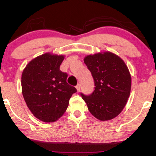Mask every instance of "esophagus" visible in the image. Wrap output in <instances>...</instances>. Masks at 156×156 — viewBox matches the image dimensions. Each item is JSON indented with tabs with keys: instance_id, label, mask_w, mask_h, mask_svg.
Wrapping results in <instances>:
<instances>
[{
	"instance_id": "esophagus-1",
	"label": "esophagus",
	"mask_w": 156,
	"mask_h": 156,
	"mask_svg": "<svg viewBox=\"0 0 156 156\" xmlns=\"http://www.w3.org/2000/svg\"><path fill=\"white\" fill-rule=\"evenodd\" d=\"M76 89H77V91L78 92H79L80 91V84H77V85H76Z\"/></svg>"
}]
</instances>
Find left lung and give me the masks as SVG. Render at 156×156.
Masks as SVG:
<instances>
[{
	"label": "left lung",
	"mask_w": 156,
	"mask_h": 156,
	"mask_svg": "<svg viewBox=\"0 0 156 156\" xmlns=\"http://www.w3.org/2000/svg\"><path fill=\"white\" fill-rule=\"evenodd\" d=\"M84 62L96 87L91 94L81 93V96L97 119L112 120L122 112L130 95L131 78L128 67L119 56L109 51L89 55Z\"/></svg>",
	"instance_id": "obj_1"
}]
</instances>
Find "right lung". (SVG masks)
Instances as JSON below:
<instances>
[{
	"label": "right lung",
	"mask_w": 156,
	"mask_h": 156,
	"mask_svg": "<svg viewBox=\"0 0 156 156\" xmlns=\"http://www.w3.org/2000/svg\"><path fill=\"white\" fill-rule=\"evenodd\" d=\"M64 58L46 53L29 62L22 73L25 101L32 114L43 122H55L61 117L77 91L67 83V73L60 70Z\"/></svg>",
	"instance_id": "add662e5"
}]
</instances>
